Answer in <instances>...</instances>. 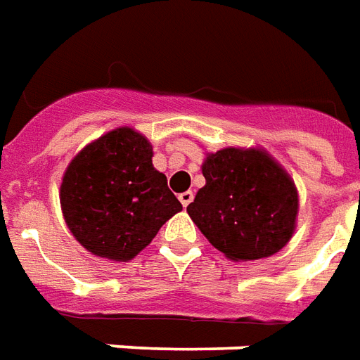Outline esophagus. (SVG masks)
Masks as SVG:
<instances>
[{
    "label": "esophagus",
    "instance_id": "34e87169",
    "mask_svg": "<svg viewBox=\"0 0 360 360\" xmlns=\"http://www.w3.org/2000/svg\"><path fill=\"white\" fill-rule=\"evenodd\" d=\"M193 198H194V194L191 193V191H187V193H181V194H179L181 204H183V206H185V207H187L188 204L193 202Z\"/></svg>",
    "mask_w": 360,
    "mask_h": 360
}]
</instances>
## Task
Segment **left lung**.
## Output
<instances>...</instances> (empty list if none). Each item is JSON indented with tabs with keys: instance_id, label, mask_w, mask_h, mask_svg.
I'll return each instance as SVG.
<instances>
[{
	"instance_id": "obj_1",
	"label": "left lung",
	"mask_w": 360,
	"mask_h": 360,
	"mask_svg": "<svg viewBox=\"0 0 360 360\" xmlns=\"http://www.w3.org/2000/svg\"><path fill=\"white\" fill-rule=\"evenodd\" d=\"M206 185L187 212L210 244L233 262L276 254L288 244L297 217V188L286 169L262 148H221L202 164Z\"/></svg>"
}]
</instances>
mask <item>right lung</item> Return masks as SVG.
Returning <instances> with one entry per match:
<instances>
[{"label":"right lung","mask_w":360,"mask_h":360,"mask_svg":"<svg viewBox=\"0 0 360 360\" xmlns=\"http://www.w3.org/2000/svg\"><path fill=\"white\" fill-rule=\"evenodd\" d=\"M60 207L74 238L110 262L133 259L183 210L153 166V145L127 126L74 156L60 183Z\"/></svg>","instance_id":"add662e5"}]
</instances>
